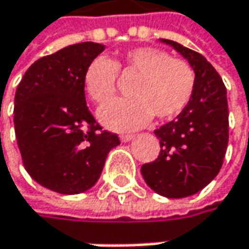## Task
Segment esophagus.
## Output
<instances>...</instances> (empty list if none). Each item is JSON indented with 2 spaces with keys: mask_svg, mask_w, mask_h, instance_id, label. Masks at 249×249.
Masks as SVG:
<instances>
[{
  "mask_svg": "<svg viewBox=\"0 0 249 249\" xmlns=\"http://www.w3.org/2000/svg\"><path fill=\"white\" fill-rule=\"evenodd\" d=\"M133 137H134L133 134H120V140H122L123 143H127V142H130Z\"/></svg>",
  "mask_w": 249,
  "mask_h": 249,
  "instance_id": "34e87169",
  "label": "esophagus"
}]
</instances>
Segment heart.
Masks as SVG:
<instances>
[{
  "mask_svg": "<svg viewBox=\"0 0 249 249\" xmlns=\"http://www.w3.org/2000/svg\"><path fill=\"white\" fill-rule=\"evenodd\" d=\"M119 71L137 80L131 87L133 98L119 99L99 112L102 123L113 130L142 127L154 115L160 119L178 116L189 105L196 87V74L185 60L157 47H136L115 61L98 56L88 64L84 85L99 106L116 96Z\"/></svg>",
  "mask_w": 249,
  "mask_h": 249,
  "instance_id": "b5f03b06",
  "label": "heart"
}]
</instances>
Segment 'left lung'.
I'll use <instances>...</instances> for the list:
<instances>
[{"mask_svg":"<svg viewBox=\"0 0 249 249\" xmlns=\"http://www.w3.org/2000/svg\"><path fill=\"white\" fill-rule=\"evenodd\" d=\"M185 57L196 74L189 105L175 120L154 130L160 154L142 167L145 183L165 197L180 199L202 191L216 178L229 144L227 89L216 69L200 53L161 39Z\"/></svg>","mask_w":249,"mask_h":249,"instance_id":"8db88e82","label":"left lung"}]
</instances>
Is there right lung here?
<instances>
[{
    "label": "right lung",
    "instance_id": "right-lung-1",
    "mask_svg": "<svg viewBox=\"0 0 249 249\" xmlns=\"http://www.w3.org/2000/svg\"><path fill=\"white\" fill-rule=\"evenodd\" d=\"M104 49L82 42L42 57L17 88L14 124L23 167L57 193L92 188L107 153L120 144L116 133L102 130L85 101V70Z\"/></svg>",
    "mask_w": 249,
    "mask_h": 249
}]
</instances>
